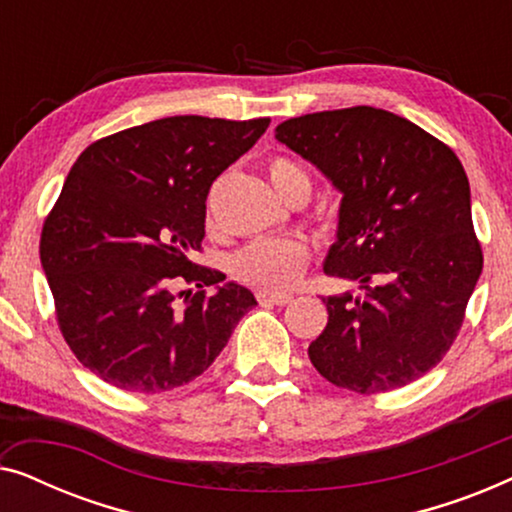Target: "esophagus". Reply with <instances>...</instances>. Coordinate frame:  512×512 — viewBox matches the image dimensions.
Masks as SVG:
<instances>
[{"label": "esophagus", "mask_w": 512, "mask_h": 512, "mask_svg": "<svg viewBox=\"0 0 512 512\" xmlns=\"http://www.w3.org/2000/svg\"><path fill=\"white\" fill-rule=\"evenodd\" d=\"M256 298L258 303H268V305H286L293 300L291 293H277V291H258Z\"/></svg>", "instance_id": "34e87169"}]
</instances>
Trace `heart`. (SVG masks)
Here are the masks:
<instances>
[{
    "instance_id": "1",
    "label": "heart",
    "mask_w": 512,
    "mask_h": 512,
    "mask_svg": "<svg viewBox=\"0 0 512 512\" xmlns=\"http://www.w3.org/2000/svg\"><path fill=\"white\" fill-rule=\"evenodd\" d=\"M275 191L286 200L291 193H310V177L291 158H275L268 167ZM310 261V247L298 237H263L235 251L228 268L235 279L265 291H282L296 284Z\"/></svg>"
}]
</instances>
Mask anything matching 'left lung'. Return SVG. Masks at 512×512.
Instances as JSON below:
<instances>
[{
    "label": "left lung",
    "instance_id": "8db88e82",
    "mask_svg": "<svg viewBox=\"0 0 512 512\" xmlns=\"http://www.w3.org/2000/svg\"><path fill=\"white\" fill-rule=\"evenodd\" d=\"M275 137L342 195L324 272L361 289L321 298L328 324L307 349L312 366L359 394L415 382L452 347L482 272L459 158L375 107L289 118Z\"/></svg>",
    "mask_w": 512,
    "mask_h": 512
}]
</instances>
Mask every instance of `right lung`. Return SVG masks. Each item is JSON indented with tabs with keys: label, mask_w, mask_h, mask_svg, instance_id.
<instances>
[{
	"label": "right lung",
	"mask_w": 512,
	"mask_h": 512,
	"mask_svg": "<svg viewBox=\"0 0 512 512\" xmlns=\"http://www.w3.org/2000/svg\"><path fill=\"white\" fill-rule=\"evenodd\" d=\"M268 125L170 116L104 137L76 158L39 256L60 331L90 373L158 394L195 380L228 345L254 293L191 256L205 237L209 186ZM177 283L189 289L174 294Z\"/></svg>",
	"instance_id": "add662e5"
}]
</instances>
